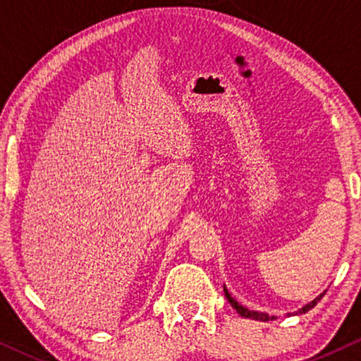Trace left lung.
<instances>
[{
  "label": "left lung",
  "mask_w": 361,
  "mask_h": 361,
  "mask_svg": "<svg viewBox=\"0 0 361 361\" xmlns=\"http://www.w3.org/2000/svg\"><path fill=\"white\" fill-rule=\"evenodd\" d=\"M224 293H225V298L228 299V302L231 304V307H233V309L236 310V312H238V314L241 315V317H245V319H253V320H263V322H266V320H273V319H274L273 315H268V314H264V312H258V310H250V309L243 307V305L238 304L233 298H231V294L228 293V289H226L225 286H224ZM324 294H325V290H324L322 294H319L317 298H315L314 300H310L309 304H305L302 309H299L298 312H294V314H305V312H309V310L312 309V307H315L319 300L324 298Z\"/></svg>",
  "instance_id": "1"
}]
</instances>
